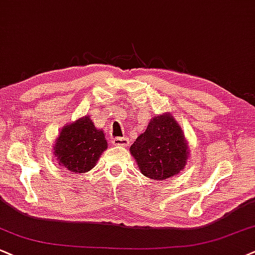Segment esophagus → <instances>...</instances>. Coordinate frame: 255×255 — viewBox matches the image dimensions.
<instances>
[{"label": "esophagus", "mask_w": 255, "mask_h": 255, "mask_svg": "<svg viewBox=\"0 0 255 255\" xmlns=\"http://www.w3.org/2000/svg\"><path fill=\"white\" fill-rule=\"evenodd\" d=\"M112 144H113V145H118V146H128V138L117 137V138H113Z\"/></svg>", "instance_id": "34e87169"}]
</instances>
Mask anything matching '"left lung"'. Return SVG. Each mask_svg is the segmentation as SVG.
<instances>
[{
	"instance_id": "1",
	"label": "left lung",
	"mask_w": 255,
	"mask_h": 255,
	"mask_svg": "<svg viewBox=\"0 0 255 255\" xmlns=\"http://www.w3.org/2000/svg\"><path fill=\"white\" fill-rule=\"evenodd\" d=\"M130 152L140 172L155 181L178 175L189 158L187 139L170 112L153 117L130 146Z\"/></svg>"
}]
</instances>
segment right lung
<instances>
[{"label": "right lung", "mask_w": 255, "mask_h": 255, "mask_svg": "<svg viewBox=\"0 0 255 255\" xmlns=\"http://www.w3.org/2000/svg\"><path fill=\"white\" fill-rule=\"evenodd\" d=\"M106 149L105 133L96 128L90 116L62 128L53 146L59 165L75 174L90 171Z\"/></svg>", "instance_id": "1"}]
</instances>
